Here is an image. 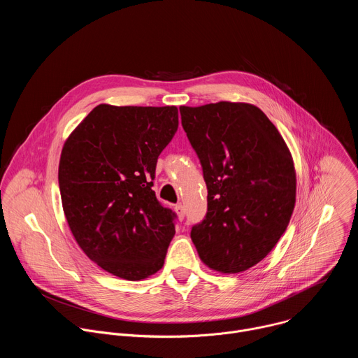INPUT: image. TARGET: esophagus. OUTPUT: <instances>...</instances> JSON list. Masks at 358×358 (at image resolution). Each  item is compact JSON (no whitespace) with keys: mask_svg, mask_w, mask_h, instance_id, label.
Listing matches in <instances>:
<instances>
[{"mask_svg":"<svg viewBox=\"0 0 358 358\" xmlns=\"http://www.w3.org/2000/svg\"><path fill=\"white\" fill-rule=\"evenodd\" d=\"M176 213H177V215H178V220H184V217H185V208H184V206H181V203H178V206H176Z\"/></svg>","mask_w":358,"mask_h":358,"instance_id":"esophagus-1","label":"esophagus"}]
</instances>
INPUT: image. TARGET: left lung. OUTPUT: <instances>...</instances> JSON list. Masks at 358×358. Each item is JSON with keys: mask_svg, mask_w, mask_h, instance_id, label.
Masks as SVG:
<instances>
[{"mask_svg": "<svg viewBox=\"0 0 358 358\" xmlns=\"http://www.w3.org/2000/svg\"><path fill=\"white\" fill-rule=\"evenodd\" d=\"M181 124L199 159L208 210L191 229L201 261L221 273L261 262L286 231L296 201L290 151L253 105L181 106Z\"/></svg>", "mask_w": 358, "mask_h": 358, "instance_id": "1", "label": "left lung"}]
</instances>
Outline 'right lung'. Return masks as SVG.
Instances as JSON below:
<instances>
[{
	"instance_id": "add662e5",
	"label": "right lung",
	"mask_w": 358,
	"mask_h": 358,
	"mask_svg": "<svg viewBox=\"0 0 358 358\" xmlns=\"http://www.w3.org/2000/svg\"><path fill=\"white\" fill-rule=\"evenodd\" d=\"M178 109L96 106L65 141L59 189L68 225L87 258L126 280L164 265L176 213L151 189Z\"/></svg>"
}]
</instances>
